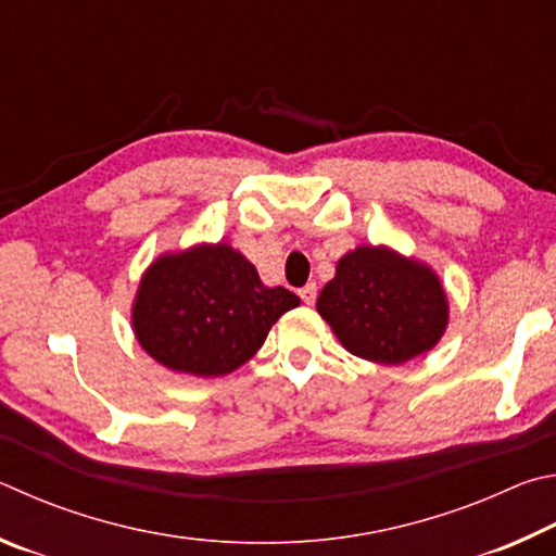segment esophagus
<instances>
[{"label": "esophagus", "mask_w": 556, "mask_h": 556, "mask_svg": "<svg viewBox=\"0 0 556 556\" xmlns=\"http://www.w3.org/2000/svg\"><path fill=\"white\" fill-rule=\"evenodd\" d=\"M300 298H303L305 305H313L317 300V286L315 283H307L305 288H300Z\"/></svg>", "instance_id": "obj_1"}]
</instances>
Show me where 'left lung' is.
Returning <instances> with one entry per match:
<instances>
[{"label":"left lung","mask_w":556,"mask_h":556,"mask_svg":"<svg viewBox=\"0 0 556 556\" xmlns=\"http://www.w3.org/2000/svg\"><path fill=\"white\" fill-rule=\"evenodd\" d=\"M317 313L366 362L401 366L440 342L450 303L437 273L388 247H356L337 263Z\"/></svg>","instance_id":"8db88e82"}]
</instances>
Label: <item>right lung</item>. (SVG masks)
<instances>
[{
	"instance_id": "obj_1",
	"label": "right lung",
	"mask_w": 556,
	"mask_h": 556,
	"mask_svg": "<svg viewBox=\"0 0 556 556\" xmlns=\"http://www.w3.org/2000/svg\"><path fill=\"white\" fill-rule=\"evenodd\" d=\"M298 305L283 286H263L253 263L229 243H198L151 263L136 290L131 325L161 366L212 378L247 364L278 317Z\"/></svg>"
}]
</instances>
